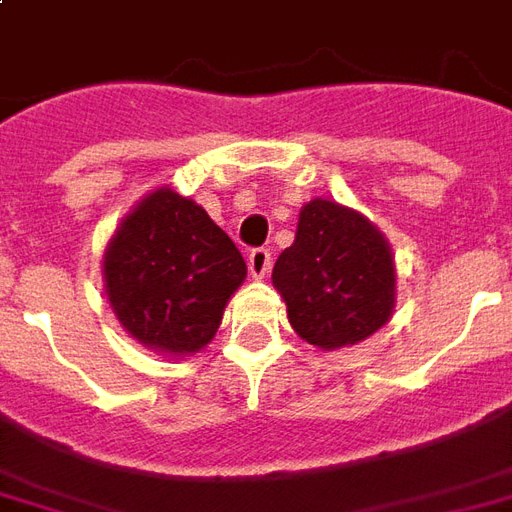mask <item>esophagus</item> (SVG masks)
Listing matches in <instances>:
<instances>
[{
  "label": "esophagus",
  "instance_id": "esophagus-1",
  "mask_svg": "<svg viewBox=\"0 0 512 512\" xmlns=\"http://www.w3.org/2000/svg\"><path fill=\"white\" fill-rule=\"evenodd\" d=\"M272 267V253L267 248H253L248 253V270H251L253 278H264Z\"/></svg>",
  "mask_w": 512,
  "mask_h": 512
}]
</instances>
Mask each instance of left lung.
Wrapping results in <instances>:
<instances>
[{
    "instance_id": "obj_1",
    "label": "left lung",
    "mask_w": 512,
    "mask_h": 512,
    "mask_svg": "<svg viewBox=\"0 0 512 512\" xmlns=\"http://www.w3.org/2000/svg\"><path fill=\"white\" fill-rule=\"evenodd\" d=\"M272 283L297 335L319 349L365 341L393 313L387 242L360 212L335 201L313 199L302 207L297 237L275 261Z\"/></svg>"
}]
</instances>
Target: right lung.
I'll return each mask as SVG.
<instances>
[{
	"label": "right lung",
	"mask_w": 512,
	"mask_h": 512,
	"mask_svg": "<svg viewBox=\"0 0 512 512\" xmlns=\"http://www.w3.org/2000/svg\"><path fill=\"white\" fill-rule=\"evenodd\" d=\"M103 275L108 302L133 338L190 354L218 333L226 302L245 281V259L196 201L160 188L122 220Z\"/></svg>",
	"instance_id": "obj_1"
}]
</instances>
